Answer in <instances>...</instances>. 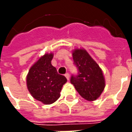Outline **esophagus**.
Segmentation results:
<instances>
[{
	"label": "esophagus",
	"mask_w": 132,
	"mask_h": 132,
	"mask_svg": "<svg viewBox=\"0 0 132 132\" xmlns=\"http://www.w3.org/2000/svg\"><path fill=\"white\" fill-rule=\"evenodd\" d=\"M64 75H65V77H66V79H67V80H69V78H70V75H69V74H68V73H66Z\"/></svg>",
	"instance_id": "esophagus-1"
}]
</instances>
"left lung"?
I'll list each match as a JSON object with an SVG mask.
<instances>
[{
	"mask_svg": "<svg viewBox=\"0 0 132 132\" xmlns=\"http://www.w3.org/2000/svg\"><path fill=\"white\" fill-rule=\"evenodd\" d=\"M72 57L78 72L71 76L70 83L83 98L96 100L105 86L102 70L86 50L75 49Z\"/></svg>",
	"mask_w": 132,
	"mask_h": 132,
	"instance_id": "8db88e82",
	"label": "left lung"
}]
</instances>
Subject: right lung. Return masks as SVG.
<instances>
[{
  "label": "right lung",
  "mask_w": 132,
  "mask_h": 132,
  "mask_svg": "<svg viewBox=\"0 0 132 132\" xmlns=\"http://www.w3.org/2000/svg\"><path fill=\"white\" fill-rule=\"evenodd\" d=\"M53 53L45 54L30 68L27 85L31 94L44 104H51L60 98L63 85L67 81L52 66Z\"/></svg>",
  "instance_id": "add662e5"
}]
</instances>
